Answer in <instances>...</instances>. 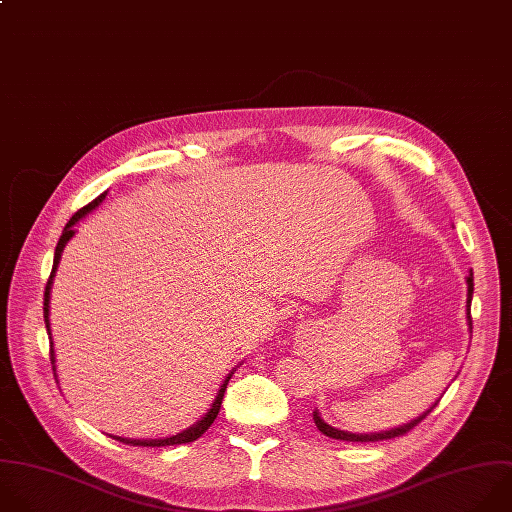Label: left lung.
I'll use <instances>...</instances> for the list:
<instances>
[{
  "label": "left lung",
  "mask_w": 512,
  "mask_h": 512,
  "mask_svg": "<svg viewBox=\"0 0 512 512\" xmlns=\"http://www.w3.org/2000/svg\"><path fill=\"white\" fill-rule=\"evenodd\" d=\"M466 283H468V299H466V307H468V325L472 329V317H470V301H472V291H474V281H472V273L466 277ZM438 404V402H436ZM436 404H432L422 416H418L416 420L400 426V428H392V430H386V432H378V434H352V432H344V430H337V428H331L329 424H325L317 410H313V422L317 426V430L329 438H335V440H346V442H380V440H392V438H398V436H404L408 434L414 426H418L434 408Z\"/></svg>",
  "instance_id": "left-lung-1"
}]
</instances>
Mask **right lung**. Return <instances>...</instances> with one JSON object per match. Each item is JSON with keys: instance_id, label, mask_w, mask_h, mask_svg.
<instances>
[{"instance_id": "add662e5", "label": "right lung", "mask_w": 512, "mask_h": 512, "mask_svg": "<svg viewBox=\"0 0 512 512\" xmlns=\"http://www.w3.org/2000/svg\"><path fill=\"white\" fill-rule=\"evenodd\" d=\"M104 197H106V193H102L100 197H96L92 203H88L86 207H82L78 213H74L72 215V219L66 223V227H64V233H62V237H60V241H58V245H56V253H54V267H52V273H50V279H48V283H46V291H44V321H46V329H48V335H50V339H52V331H50V317H48V311H50V289H52V281H54V273H56V269H58V263H60V257H62V251H64V247H66V243L72 239V235L76 233L74 231V225L84 217V215H88L92 209H96L102 201H104ZM50 360H52V364L56 362L54 360V344L50 342ZM56 370V368H54ZM231 376H233V372L225 378V382H223V386H221V390H219V394H217V398H215V402H213V406H211V410L203 416V420H199L195 426H191L189 430H185V432H181V434H177V436H170V438H162V440H130V438H120V436H112L114 440H118V442H124V444H130V446H175V444H189V442H195L197 438H201L207 430H209V426L215 422V418H217V414H219V410H221V402H223V396H225V390H227V384H229V380H231Z\"/></svg>"}]
</instances>
